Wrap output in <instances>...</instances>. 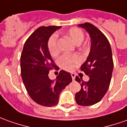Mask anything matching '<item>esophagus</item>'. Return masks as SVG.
<instances>
[{"label": "esophagus", "instance_id": "esophagus-1", "mask_svg": "<svg viewBox=\"0 0 127 127\" xmlns=\"http://www.w3.org/2000/svg\"><path fill=\"white\" fill-rule=\"evenodd\" d=\"M75 76H76V75H75V73H74V72H72V73H71V77H72V80H75Z\"/></svg>", "mask_w": 127, "mask_h": 127}]
</instances>
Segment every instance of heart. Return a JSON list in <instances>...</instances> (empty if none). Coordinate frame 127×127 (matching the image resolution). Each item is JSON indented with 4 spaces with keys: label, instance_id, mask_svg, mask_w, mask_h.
<instances>
[{
    "label": "heart",
    "instance_id": "heart-1",
    "mask_svg": "<svg viewBox=\"0 0 127 127\" xmlns=\"http://www.w3.org/2000/svg\"><path fill=\"white\" fill-rule=\"evenodd\" d=\"M66 35L72 41V42L79 45L82 43L84 38V34L80 29L77 28H72L69 29L66 32ZM49 52L50 55L55 56L59 52L58 44H57V36L52 35L49 38L48 43ZM82 62V59L77 55H64L59 59L58 63L62 68L68 71H72L76 68Z\"/></svg>",
    "mask_w": 127,
    "mask_h": 127
}]
</instances>
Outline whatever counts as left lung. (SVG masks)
<instances>
[{
  "label": "left lung",
  "mask_w": 127,
  "mask_h": 127,
  "mask_svg": "<svg viewBox=\"0 0 127 127\" xmlns=\"http://www.w3.org/2000/svg\"><path fill=\"white\" fill-rule=\"evenodd\" d=\"M85 29L91 40V50L81 70L89 76L88 82L76 76L81 90L75 94V101L80 106H91L99 102L109 89L113 69L112 51L105 35L90 23L78 25Z\"/></svg>",
  "instance_id": "obj_1"
}]
</instances>
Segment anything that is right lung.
<instances>
[{
  "instance_id": "1",
  "label": "right lung",
  "mask_w": 127,
  "mask_h": 127,
  "mask_svg": "<svg viewBox=\"0 0 127 127\" xmlns=\"http://www.w3.org/2000/svg\"><path fill=\"white\" fill-rule=\"evenodd\" d=\"M61 26H42L36 30L25 41L21 56L23 82L30 97L38 104L52 106L57 104L60 93L72 82L69 72L61 70L56 79L48 73L57 68L49 52L50 36Z\"/></svg>"
}]
</instances>
